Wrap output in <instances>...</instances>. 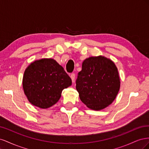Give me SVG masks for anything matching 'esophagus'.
<instances>
[{"label":"esophagus","instance_id":"1","mask_svg":"<svg viewBox=\"0 0 149 149\" xmlns=\"http://www.w3.org/2000/svg\"><path fill=\"white\" fill-rule=\"evenodd\" d=\"M70 77L71 78L72 80V82L74 83V80H75V74L74 73H71L70 74Z\"/></svg>","mask_w":149,"mask_h":149}]
</instances>
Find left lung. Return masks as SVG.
<instances>
[{
    "instance_id": "left-lung-1",
    "label": "left lung",
    "mask_w": 149,
    "mask_h": 149,
    "mask_svg": "<svg viewBox=\"0 0 149 149\" xmlns=\"http://www.w3.org/2000/svg\"><path fill=\"white\" fill-rule=\"evenodd\" d=\"M76 84L81 101L89 109L100 111L114 101L120 81L114 63L100 55L83 61Z\"/></svg>"
}]
</instances>
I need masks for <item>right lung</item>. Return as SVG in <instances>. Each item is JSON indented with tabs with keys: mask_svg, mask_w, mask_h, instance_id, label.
Here are the masks:
<instances>
[{
	"mask_svg": "<svg viewBox=\"0 0 149 149\" xmlns=\"http://www.w3.org/2000/svg\"><path fill=\"white\" fill-rule=\"evenodd\" d=\"M72 81L61 65L52 58H42L31 63L25 69L22 86L31 104L47 109L58 101L62 91Z\"/></svg>",
	"mask_w": 149,
	"mask_h": 149,
	"instance_id": "add662e5",
	"label": "right lung"
}]
</instances>
